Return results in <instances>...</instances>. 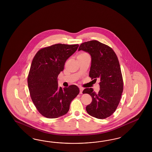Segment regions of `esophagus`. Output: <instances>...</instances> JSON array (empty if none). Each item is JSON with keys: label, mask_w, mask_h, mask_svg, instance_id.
<instances>
[{"label": "esophagus", "mask_w": 152, "mask_h": 152, "mask_svg": "<svg viewBox=\"0 0 152 152\" xmlns=\"http://www.w3.org/2000/svg\"><path fill=\"white\" fill-rule=\"evenodd\" d=\"M83 88H80V94H83Z\"/></svg>", "instance_id": "34e87169"}]
</instances>
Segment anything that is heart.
<instances>
[{
  "mask_svg": "<svg viewBox=\"0 0 152 152\" xmlns=\"http://www.w3.org/2000/svg\"><path fill=\"white\" fill-rule=\"evenodd\" d=\"M85 55H87V53H81L79 56Z\"/></svg>",
  "mask_w": 152,
  "mask_h": 152,
  "instance_id": "heart-1",
  "label": "heart"
}]
</instances>
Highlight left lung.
I'll use <instances>...</instances> for the list:
<instances>
[{"label": "left lung", "mask_w": 152, "mask_h": 152, "mask_svg": "<svg viewBox=\"0 0 152 152\" xmlns=\"http://www.w3.org/2000/svg\"><path fill=\"white\" fill-rule=\"evenodd\" d=\"M88 52L91 57L89 76L100 80L98 93L86 88L83 94H88L92 102L86 107L88 114L103 119L112 115L119 104L123 91V81L119 60L109 46L93 40L80 45L78 51Z\"/></svg>", "instance_id": "left-lung-1"}]
</instances>
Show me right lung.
<instances>
[{
	"label": "right lung",
	"mask_w": 152,
	"mask_h": 152,
	"mask_svg": "<svg viewBox=\"0 0 152 152\" xmlns=\"http://www.w3.org/2000/svg\"><path fill=\"white\" fill-rule=\"evenodd\" d=\"M78 45L56 44L37 52L28 76V86L34 105L47 118H57L67 113L71 102L80 92L75 85L58 86L57 77L64 64L76 51Z\"/></svg>",
	"instance_id": "add662e5"
}]
</instances>
